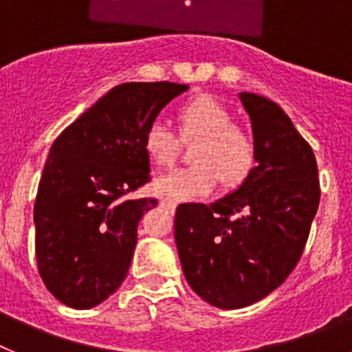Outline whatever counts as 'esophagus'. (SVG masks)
<instances>
[{
    "label": "esophagus",
    "instance_id": "34e87169",
    "mask_svg": "<svg viewBox=\"0 0 352 352\" xmlns=\"http://www.w3.org/2000/svg\"><path fill=\"white\" fill-rule=\"evenodd\" d=\"M162 206H166V208H170V210H174V208L178 206V203L176 201H173V199H162Z\"/></svg>",
    "mask_w": 352,
    "mask_h": 352
}]
</instances>
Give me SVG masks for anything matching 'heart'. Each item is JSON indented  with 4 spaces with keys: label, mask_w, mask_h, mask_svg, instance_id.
I'll return each mask as SVG.
<instances>
[{
    "label": "heart",
    "mask_w": 352,
    "mask_h": 352,
    "mask_svg": "<svg viewBox=\"0 0 352 352\" xmlns=\"http://www.w3.org/2000/svg\"><path fill=\"white\" fill-rule=\"evenodd\" d=\"M178 120L183 141H199L194 148L195 166L162 174L155 182L158 194L174 201H194L211 194L220 178L234 186L250 174L256 162L254 142L217 98L195 96L179 107ZM142 144L149 160L167 167L178 157L182 141L170 126L157 120L146 129Z\"/></svg>",
    "instance_id": "1"
}]
</instances>
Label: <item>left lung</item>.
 I'll return each mask as SVG.
<instances>
[{
	"instance_id": "left-lung-1",
	"label": "left lung",
	"mask_w": 352,
	"mask_h": 352,
	"mask_svg": "<svg viewBox=\"0 0 352 352\" xmlns=\"http://www.w3.org/2000/svg\"><path fill=\"white\" fill-rule=\"evenodd\" d=\"M252 123L256 167L231 194L182 204L174 239L185 278L219 309H243L275 291L303 254L319 208L312 148L275 102L239 93Z\"/></svg>"
}]
</instances>
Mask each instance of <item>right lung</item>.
Masks as SVG:
<instances>
[{
  "mask_svg": "<svg viewBox=\"0 0 352 352\" xmlns=\"http://www.w3.org/2000/svg\"><path fill=\"white\" fill-rule=\"evenodd\" d=\"M174 82L109 89L51 146L35 203L38 273L56 300L93 309L125 280L142 214L155 199H129L149 179L144 132L173 98Z\"/></svg>",
  "mask_w": 352,
  "mask_h": 352,
  "instance_id": "1",
  "label": "right lung"
}]
</instances>
